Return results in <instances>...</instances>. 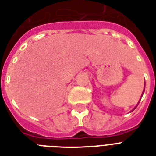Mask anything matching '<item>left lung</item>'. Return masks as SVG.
Wrapping results in <instances>:
<instances>
[{
	"label": "left lung",
	"mask_w": 156,
	"mask_h": 156,
	"mask_svg": "<svg viewBox=\"0 0 156 156\" xmlns=\"http://www.w3.org/2000/svg\"><path fill=\"white\" fill-rule=\"evenodd\" d=\"M144 91H145V87H144V90H143V92H142V95H143V94H144ZM138 103H139V102H138ZM136 107H135V108H136ZM135 108H134V109H135ZM134 109H133V110H134ZM133 111H132V112H133Z\"/></svg>",
	"instance_id": "8db88e82"
}]
</instances>
